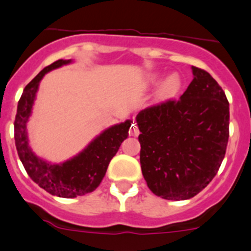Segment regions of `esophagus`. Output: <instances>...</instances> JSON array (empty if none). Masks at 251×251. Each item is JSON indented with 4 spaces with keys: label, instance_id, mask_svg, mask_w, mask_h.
I'll use <instances>...</instances> for the list:
<instances>
[{
    "label": "esophagus",
    "instance_id": "34e87169",
    "mask_svg": "<svg viewBox=\"0 0 251 251\" xmlns=\"http://www.w3.org/2000/svg\"><path fill=\"white\" fill-rule=\"evenodd\" d=\"M139 133H140V131H139L138 126H136L135 125H131V126H130V134H131V135L138 136Z\"/></svg>",
    "mask_w": 251,
    "mask_h": 251
}]
</instances>
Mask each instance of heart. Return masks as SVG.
Instances as JSON below:
<instances>
[{
	"instance_id": "1",
	"label": "heart",
	"mask_w": 251,
	"mask_h": 251,
	"mask_svg": "<svg viewBox=\"0 0 251 251\" xmlns=\"http://www.w3.org/2000/svg\"><path fill=\"white\" fill-rule=\"evenodd\" d=\"M158 80H160V74L158 73L150 74L148 78V81L150 84H156ZM180 85H182V80H180L179 75H178V74H171V75H168L167 78L161 83L157 91L158 98L167 99L176 95V94L179 91Z\"/></svg>"
}]
</instances>
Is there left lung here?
Listing matches in <instances>:
<instances>
[{
	"mask_svg": "<svg viewBox=\"0 0 251 251\" xmlns=\"http://www.w3.org/2000/svg\"><path fill=\"white\" fill-rule=\"evenodd\" d=\"M178 100L146 107L136 116L141 172L149 189L166 200H187L213 179L229 136V103L217 81L192 67Z\"/></svg>",
	"mask_w": 251,
	"mask_h": 251,
	"instance_id": "1",
	"label": "left lung"
}]
</instances>
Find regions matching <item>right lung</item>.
Instances as JSON below:
<instances>
[{
	"instance_id": "1",
	"label": "right lung",
	"mask_w": 251,
	"mask_h": 251,
	"mask_svg": "<svg viewBox=\"0 0 251 251\" xmlns=\"http://www.w3.org/2000/svg\"><path fill=\"white\" fill-rule=\"evenodd\" d=\"M72 59H58L44 68L24 89L17 107L14 139L18 156L29 177L42 189L59 198L81 197L94 192L105 177L108 163L117 153L122 141L128 136L131 121L115 125L96 136L81 152L66 162L51 163L38 157L29 146L26 123L41 79L52 69L71 63Z\"/></svg>"
}]
</instances>
